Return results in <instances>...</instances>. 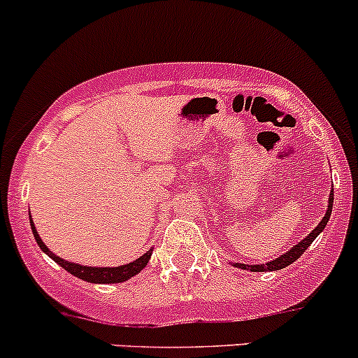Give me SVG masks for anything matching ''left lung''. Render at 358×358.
Returning a JSON list of instances; mask_svg holds the SVG:
<instances>
[{"label":"left lung","instance_id":"8db88e82","mask_svg":"<svg viewBox=\"0 0 358 358\" xmlns=\"http://www.w3.org/2000/svg\"><path fill=\"white\" fill-rule=\"evenodd\" d=\"M333 202H334V194H333V190H331L327 211H326V215H324V218L320 220L319 225H317L315 229H313L312 232L305 237V239L299 241L298 244H294L289 251L284 252V255H280L279 258L272 259V262H268V263H262V265H246V263H230V265L237 266V268L249 270V272H275V270L286 268L287 265H291L292 262H296V259H298L299 256H301L303 252L310 248V244L317 239V236H319V234L326 229L327 222H329V218H331V211H333Z\"/></svg>","mask_w":358,"mask_h":358}]
</instances>
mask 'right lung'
Listing matches in <instances>:
<instances>
[{"label": "right lung", "mask_w": 358, "mask_h": 358, "mask_svg": "<svg viewBox=\"0 0 358 358\" xmlns=\"http://www.w3.org/2000/svg\"><path fill=\"white\" fill-rule=\"evenodd\" d=\"M29 222H31L32 234H34V239H36V243H38L39 249H41L43 252H46V255H48L53 262L59 263L64 270H67L69 273H72V275L78 277V279L86 280V282H92V284L124 282V280L131 279V277H135L136 273L142 272V270L147 266V263H149L150 256H152V249H149L145 255H142L140 258H136L135 262L126 263V265H119V266H86V265H79V263H74V262H66V259L60 258V256L53 255V252L48 249V246L43 243L41 237H39V234H38V230H36L32 218H29Z\"/></svg>", "instance_id": "add662e5"}]
</instances>
